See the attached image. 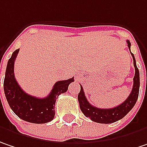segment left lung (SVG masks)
Instances as JSON below:
<instances>
[{
	"label": "left lung",
	"mask_w": 147,
	"mask_h": 147,
	"mask_svg": "<svg viewBox=\"0 0 147 147\" xmlns=\"http://www.w3.org/2000/svg\"><path fill=\"white\" fill-rule=\"evenodd\" d=\"M126 42L128 44V47L131 51V42L129 40H126ZM131 54L133 58V64L135 67L133 87L127 99L125 100L124 102H122L121 105L117 106L116 107L110 108V109H100V108L96 107L91 105L87 99L86 98L83 88L81 86V91L78 94V100H79L80 108L82 110V113L86 117H89L91 121L97 122V123H103V124L116 122L125 117L135 106L138 98V95H139L140 75H139V70L136 64L135 56L131 52Z\"/></svg>",
	"instance_id": "1"
}]
</instances>
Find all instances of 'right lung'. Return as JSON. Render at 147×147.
I'll use <instances>...</instances> for the list:
<instances>
[{
  "instance_id": "1",
  "label": "right lung",
  "mask_w": 147,
  "mask_h": 147,
  "mask_svg": "<svg viewBox=\"0 0 147 147\" xmlns=\"http://www.w3.org/2000/svg\"><path fill=\"white\" fill-rule=\"evenodd\" d=\"M19 50L14 51L7 63L4 79L5 98L14 113L22 120L36 124L47 123L55 117L54 106L59 95L67 91L69 85L74 82V77L56 82L51 93L45 98L28 95L18 85L14 76V63Z\"/></svg>"
}]
</instances>
